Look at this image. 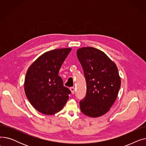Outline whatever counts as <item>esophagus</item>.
<instances>
[{"label": "esophagus", "mask_w": 146, "mask_h": 146, "mask_svg": "<svg viewBox=\"0 0 146 146\" xmlns=\"http://www.w3.org/2000/svg\"><path fill=\"white\" fill-rule=\"evenodd\" d=\"M70 90H71V92L72 94H74L75 93V88L74 87H72L70 88Z\"/></svg>", "instance_id": "1"}]
</instances>
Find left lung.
Returning <instances> with one entry per match:
<instances>
[{"mask_svg": "<svg viewBox=\"0 0 146 146\" xmlns=\"http://www.w3.org/2000/svg\"><path fill=\"white\" fill-rule=\"evenodd\" d=\"M86 82V95L80 101L82 112L96 118L108 112L116 101L121 86L118 68L105 54L94 47L77 51Z\"/></svg>", "mask_w": 146, "mask_h": 146, "instance_id": "1", "label": "left lung"}]
</instances>
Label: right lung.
<instances>
[{
    "mask_svg": "<svg viewBox=\"0 0 146 146\" xmlns=\"http://www.w3.org/2000/svg\"><path fill=\"white\" fill-rule=\"evenodd\" d=\"M72 50L70 48L51 50L42 54L28 68L24 90L34 108L45 115L62 110L71 92L63 86L60 68Z\"/></svg>",
    "mask_w": 146,
    "mask_h": 146,
    "instance_id": "right-lung-1",
    "label": "right lung"
}]
</instances>
